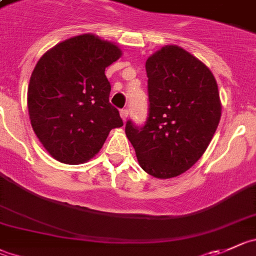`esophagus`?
Here are the masks:
<instances>
[{
	"label": "esophagus",
	"mask_w": 256,
	"mask_h": 256,
	"mask_svg": "<svg viewBox=\"0 0 256 256\" xmlns=\"http://www.w3.org/2000/svg\"><path fill=\"white\" fill-rule=\"evenodd\" d=\"M120 114H121V118H122L124 121H126V118H128V111L126 108H122L120 111Z\"/></svg>",
	"instance_id": "obj_1"
}]
</instances>
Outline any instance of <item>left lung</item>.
I'll use <instances>...</instances> for the list:
<instances>
[{
    "label": "left lung",
    "instance_id": "8db88e82",
    "mask_svg": "<svg viewBox=\"0 0 256 256\" xmlns=\"http://www.w3.org/2000/svg\"><path fill=\"white\" fill-rule=\"evenodd\" d=\"M149 114L142 126L131 120L125 132L140 166L155 178H173L200 159L221 117L216 80L196 56L166 45L145 64Z\"/></svg>",
    "mask_w": 256,
    "mask_h": 256
}]
</instances>
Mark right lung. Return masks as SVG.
<instances>
[{
  "mask_svg": "<svg viewBox=\"0 0 256 256\" xmlns=\"http://www.w3.org/2000/svg\"><path fill=\"white\" fill-rule=\"evenodd\" d=\"M120 48L90 34L59 42L39 59L31 74L28 107L31 126L54 159L80 164L94 156L108 132L124 125L110 104L104 69Z\"/></svg>",
  "mask_w": 256,
  "mask_h": 256,
  "instance_id": "1",
  "label": "right lung"
}]
</instances>
